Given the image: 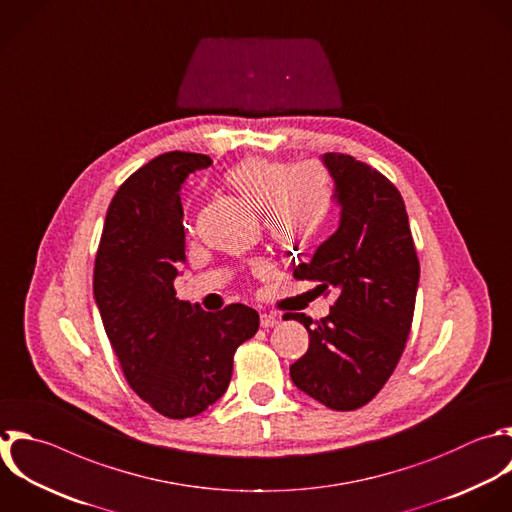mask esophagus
<instances>
[{
    "label": "esophagus",
    "mask_w": 512,
    "mask_h": 512,
    "mask_svg": "<svg viewBox=\"0 0 512 512\" xmlns=\"http://www.w3.org/2000/svg\"><path fill=\"white\" fill-rule=\"evenodd\" d=\"M278 322H280V318L276 314H266V312L260 314V326L262 328H274Z\"/></svg>",
    "instance_id": "obj_1"
}]
</instances>
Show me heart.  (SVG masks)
Listing matches in <instances>:
<instances>
[{"label":"heart","instance_id":"b5f03b06","mask_svg":"<svg viewBox=\"0 0 512 512\" xmlns=\"http://www.w3.org/2000/svg\"><path fill=\"white\" fill-rule=\"evenodd\" d=\"M226 186L262 212L268 234L284 244H302L326 224L334 186L328 170L314 160L288 166L270 158H246L224 174Z\"/></svg>","mask_w":512,"mask_h":512}]
</instances>
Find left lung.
Here are the masks:
<instances>
[{"mask_svg":"<svg viewBox=\"0 0 512 512\" xmlns=\"http://www.w3.org/2000/svg\"><path fill=\"white\" fill-rule=\"evenodd\" d=\"M342 206L338 230L294 278L338 294L330 314H286L308 330L292 382L332 410L370 402L394 372L412 326L420 264L404 200L378 170L346 154L322 156Z\"/></svg>","mask_w":512,"mask_h":512,"instance_id":"8db88e82","label":"left lung"}]
</instances>
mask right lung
Returning <instances> with one entry per match:
<instances>
[{"instance_id":"1","label":"right lung","mask_w":512,"mask_h":512,"mask_svg":"<svg viewBox=\"0 0 512 512\" xmlns=\"http://www.w3.org/2000/svg\"><path fill=\"white\" fill-rule=\"evenodd\" d=\"M210 164L204 154L176 150L136 170L110 202L94 264L96 304L128 384L178 420L226 392L234 352L260 324L244 304L204 312L176 298L174 278L186 262L180 190Z\"/></svg>"}]
</instances>
